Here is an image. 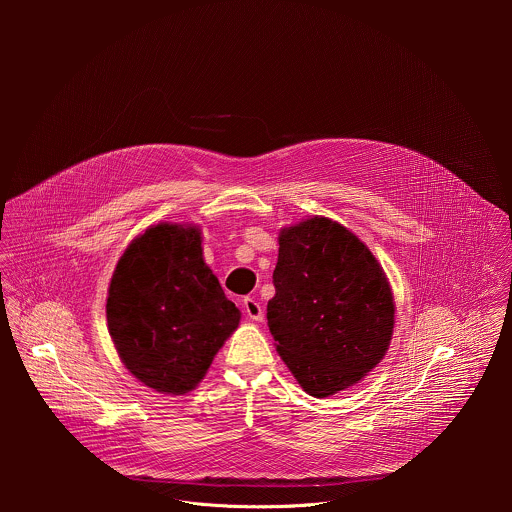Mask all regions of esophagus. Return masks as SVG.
I'll return each mask as SVG.
<instances>
[{
  "label": "esophagus",
  "instance_id": "esophagus-1",
  "mask_svg": "<svg viewBox=\"0 0 512 512\" xmlns=\"http://www.w3.org/2000/svg\"><path fill=\"white\" fill-rule=\"evenodd\" d=\"M242 309H244L246 317H250V319H254V321H260V319L264 317V309H262V305H260L254 297H244Z\"/></svg>",
  "mask_w": 512,
  "mask_h": 512
}]
</instances>
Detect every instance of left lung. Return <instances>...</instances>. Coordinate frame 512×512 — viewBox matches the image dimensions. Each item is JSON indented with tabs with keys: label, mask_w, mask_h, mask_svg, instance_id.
Here are the masks:
<instances>
[{
	"label": "left lung",
	"mask_w": 512,
	"mask_h": 512,
	"mask_svg": "<svg viewBox=\"0 0 512 512\" xmlns=\"http://www.w3.org/2000/svg\"><path fill=\"white\" fill-rule=\"evenodd\" d=\"M274 288L268 327L307 394L345 390L382 361L394 299L380 264L345 226L315 217L284 228Z\"/></svg>",
	"instance_id": "obj_1"
}]
</instances>
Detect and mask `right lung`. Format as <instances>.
Masks as SVG:
<instances>
[{
  "label": "right lung",
  "mask_w": 512,
  "mask_h": 512,
  "mask_svg": "<svg viewBox=\"0 0 512 512\" xmlns=\"http://www.w3.org/2000/svg\"><path fill=\"white\" fill-rule=\"evenodd\" d=\"M106 319L126 368L149 388L179 396L201 382L240 311L203 260L199 228L157 224L120 258Z\"/></svg>",
  "instance_id": "1"
}]
</instances>
